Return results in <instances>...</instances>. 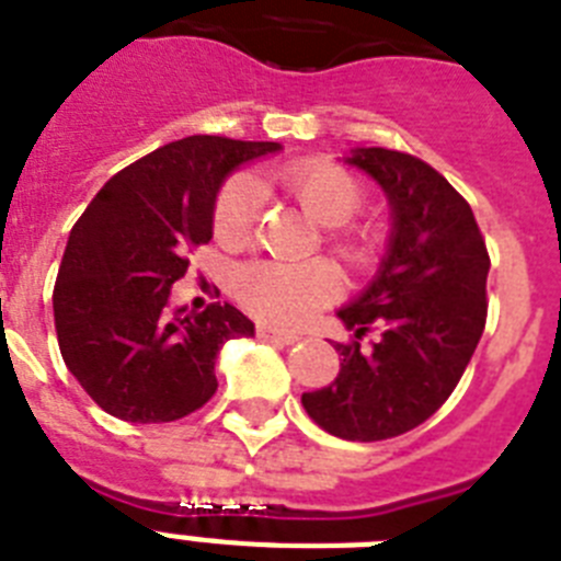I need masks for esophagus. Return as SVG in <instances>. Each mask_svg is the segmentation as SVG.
Listing matches in <instances>:
<instances>
[{
  "label": "esophagus",
  "instance_id": "esophagus-1",
  "mask_svg": "<svg viewBox=\"0 0 561 561\" xmlns=\"http://www.w3.org/2000/svg\"><path fill=\"white\" fill-rule=\"evenodd\" d=\"M256 333H259V339H267V342H276V345H294V342H299V336H296V333L276 331V328H265V324H259Z\"/></svg>",
  "mask_w": 561,
  "mask_h": 561
}]
</instances>
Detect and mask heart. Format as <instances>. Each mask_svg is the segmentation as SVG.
Segmentation results:
<instances>
[{
  "label": "heart",
  "instance_id": "heart-1",
  "mask_svg": "<svg viewBox=\"0 0 561 561\" xmlns=\"http://www.w3.org/2000/svg\"><path fill=\"white\" fill-rule=\"evenodd\" d=\"M305 214L328 230V248L339 262L365 271L379 256V239L370 230L347 225L365 205V187L347 168L331 159H299L271 176ZM256 219V191L248 179H228L214 199L216 242L239 248L248 242ZM233 296L259 322L273 328H302L339 296V279L328 262H273L259 259L233 273Z\"/></svg>",
  "mask_w": 561,
  "mask_h": 561
}]
</instances>
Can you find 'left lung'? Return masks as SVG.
<instances>
[{"label": "left lung", "mask_w": 561, "mask_h": 561, "mask_svg": "<svg viewBox=\"0 0 561 561\" xmlns=\"http://www.w3.org/2000/svg\"><path fill=\"white\" fill-rule=\"evenodd\" d=\"M382 185L393 210L388 256L370 288L339 310V376L302 393L322 431L382 442L419 427L448 402L488 319L491 256L462 193L411 153L359 148L347 159ZM376 327L380 339L360 347Z\"/></svg>", "instance_id": "8db88e82"}]
</instances>
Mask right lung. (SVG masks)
I'll return each instance as SVG.
<instances>
[{
	"label": "right lung",
	"mask_w": 561,
	"mask_h": 561,
	"mask_svg": "<svg viewBox=\"0 0 561 561\" xmlns=\"http://www.w3.org/2000/svg\"><path fill=\"white\" fill-rule=\"evenodd\" d=\"M276 142L185 136L111 176L73 225L54 288L59 351L84 393L125 422H176L216 393L214 365L253 322L233 305L168 310L187 251L214 237V199L237 164Z\"/></svg>",
	"instance_id": "1"
}]
</instances>
